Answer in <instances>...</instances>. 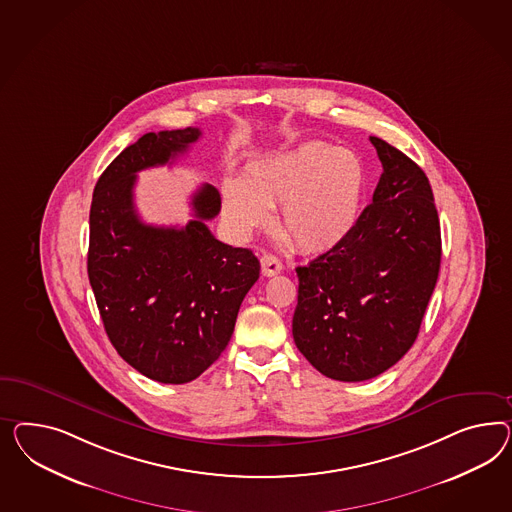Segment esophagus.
<instances>
[{
	"label": "esophagus",
	"mask_w": 512,
	"mask_h": 512,
	"mask_svg": "<svg viewBox=\"0 0 512 512\" xmlns=\"http://www.w3.org/2000/svg\"><path fill=\"white\" fill-rule=\"evenodd\" d=\"M281 270H283V264L277 259L276 255L264 253L263 257H261V272H263V276H277Z\"/></svg>",
	"instance_id": "34e87169"
}]
</instances>
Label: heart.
<instances>
[{"mask_svg":"<svg viewBox=\"0 0 512 512\" xmlns=\"http://www.w3.org/2000/svg\"><path fill=\"white\" fill-rule=\"evenodd\" d=\"M367 171L354 152L309 141L291 151L249 162L242 179L221 184L225 220L248 236L272 223L281 205L283 235L305 253H324L345 242L360 220Z\"/></svg>","mask_w":512,"mask_h":512,"instance_id":"heart-1","label":"heart"}]
</instances>
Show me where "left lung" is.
Here are the masks:
<instances>
[{"label":"left lung","instance_id":"left-lung-1","mask_svg":"<svg viewBox=\"0 0 512 512\" xmlns=\"http://www.w3.org/2000/svg\"><path fill=\"white\" fill-rule=\"evenodd\" d=\"M384 173L352 235L298 266L292 335L333 380L363 382L412 348L442 261L440 220L423 169L371 136Z\"/></svg>","mask_w":512,"mask_h":512}]
</instances>
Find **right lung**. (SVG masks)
I'll return each instance as SVG.
<instances>
[{
  "label": "right lung",
  "instance_id": "right-lung-1",
  "mask_svg": "<svg viewBox=\"0 0 512 512\" xmlns=\"http://www.w3.org/2000/svg\"><path fill=\"white\" fill-rule=\"evenodd\" d=\"M199 128L149 132L100 175L89 212L87 274L104 330L119 356L162 384L192 382L229 345L244 296L261 264L205 221L220 214V192L205 184L184 227L143 223L134 207L138 171L171 164Z\"/></svg>",
  "mask_w": 512,
  "mask_h": 512
}]
</instances>
